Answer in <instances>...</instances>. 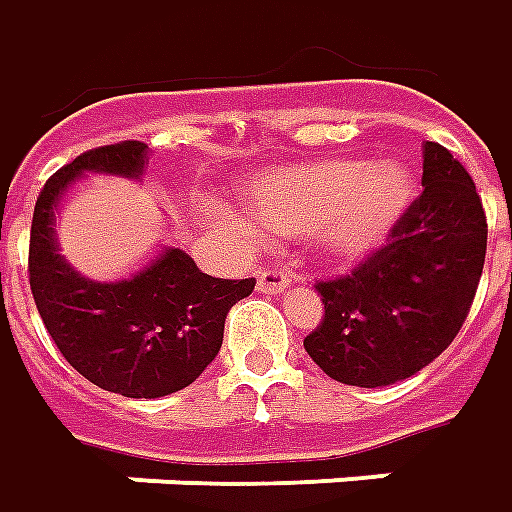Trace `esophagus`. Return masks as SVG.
<instances>
[{"instance_id":"1","label":"esophagus","mask_w":512,"mask_h":512,"mask_svg":"<svg viewBox=\"0 0 512 512\" xmlns=\"http://www.w3.org/2000/svg\"><path fill=\"white\" fill-rule=\"evenodd\" d=\"M256 287L262 293H284L290 287V273L281 267H264L262 273L256 276Z\"/></svg>"}]
</instances>
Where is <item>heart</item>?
<instances>
[{"instance_id":"1","label":"heart","mask_w":512,"mask_h":512,"mask_svg":"<svg viewBox=\"0 0 512 512\" xmlns=\"http://www.w3.org/2000/svg\"><path fill=\"white\" fill-rule=\"evenodd\" d=\"M417 183L406 163L329 157L276 168L245 188V216L208 214L225 233L256 242L264 233L312 236L329 259H360L392 233L414 202Z\"/></svg>"}]
</instances>
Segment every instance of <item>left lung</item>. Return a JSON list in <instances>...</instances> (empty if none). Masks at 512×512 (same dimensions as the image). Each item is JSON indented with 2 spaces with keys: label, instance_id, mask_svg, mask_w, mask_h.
I'll use <instances>...</instances> for the list:
<instances>
[{
  "label": "left lung",
  "instance_id": "8db88e82",
  "mask_svg": "<svg viewBox=\"0 0 512 512\" xmlns=\"http://www.w3.org/2000/svg\"><path fill=\"white\" fill-rule=\"evenodd\" d=\"M488 219L471 174L440 143L423 146V194L386 245L349 276L318 281L324 318L304 349L360 389L417 375L451 346L485 267Z\"/></svg>",
  "mask_w": 512,
  "mask_h": 512
}]
</instances>
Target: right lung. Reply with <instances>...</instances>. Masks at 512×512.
Returning <instances> with one entry per match:
<instances>
[{
    "mask_svg": "<svg viewBox=\"0 0 512 512\" xmlns=\"http://www.w3.org/2000/svg\"><path fill=\"white\" fill-rule=\"evenodd\" d=\"M149 146L123 140L78 154L44 183L30 225V290L58 352L75 372L123 397H166L191 386L216 358L225 315L256 279H214L180 248H166L140 273L92 281L58 253V202L84 174L137 180Z\"/></svg>",
    "mask_w": 512,
    "mask_h": 512,
    "instance_id": "add662e5",
    "label": "right lung"
}]
</instances>
